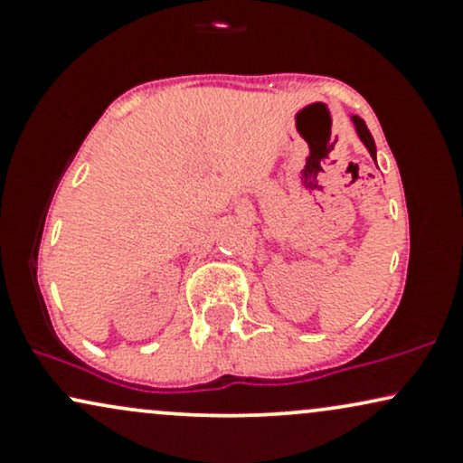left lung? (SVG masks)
I'll return each instance as SVG.
<instances>
[{
    "label": "left lung",
    "instance_id": "left-lung-1",
    "mask_svg": "<svg viewBox=\"0 0 463 463\" xmlns=\"http://www.w3.org/2000/svg\"><path fill=\"white\" fill-rule=\"evenodd\" d=\"M353 121H354V126H357V132H359L361 141L365 143V147H368V152L372 154V158H374L376 156V146H374V139H372L368 126H365V121L361 119V117H353Z\"/></svg>",
    "mask_w": 463,
    "mask_h": 463
}]
</instances>
